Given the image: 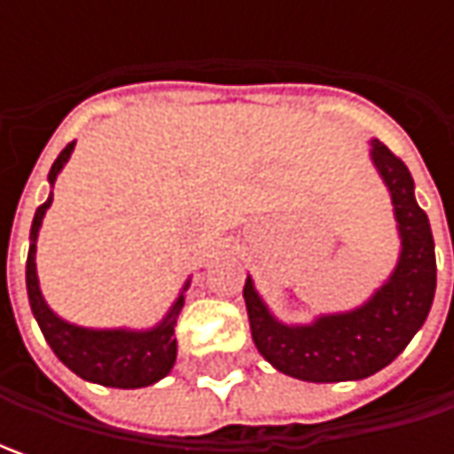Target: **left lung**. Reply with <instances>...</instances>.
<instances>
[{"label":"left lung","mask_w":454,"mask_h":454,"mask_svg":"<svg viewBox=\"0 0 454 454\" xmlns=\"http://www.w3.org/2000/svg\"><path fill=\"white\" fill-rule=\"evenodd\" d=\"M369 159L389 192L399 235V257L389 278L348 310L318 313L308 323L280 321L254 288L245 283L253 340L278 372L313 381H358L399 356L427 321L437 288L434 239L427 215L414 200V179L402 159L381 141H369Z\"/></svg>","instance_id":"8db88e82"}]
</instances>
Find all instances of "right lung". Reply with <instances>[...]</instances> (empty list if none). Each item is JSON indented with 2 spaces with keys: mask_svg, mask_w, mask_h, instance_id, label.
<instances>
[{
  "mask_svg": "<svg viewBox=\"0 0 454 454\" xmlns=\"http://www.w3.org/2000/svg\"><path fill=\"white\" fill-rule=\"evenodd\" d=\"M75 149V141L67 144L55 159V164L47 174L50 184V197L43 207H37L32 230H29V253H27V298L32 316L43 331L44 340L55 351V356L62 364L78 374L80 379L100 384V387H114V389H141L161 381L176 364V339H174V325L184 308V293L189 290L192 278L179 290L174 303L168 305L164 318L151 325V328H88L78 323L65 321L58 316L47 301H44L40 278H37V237L43 219L52 204V189L60 176L65 164L70 161Z\"/></svg>",
  "mask_w": 454,
  "mask_h": 454,
  "instance_id": "right-lung-1",
  "label": "right lung"
}]
</instances>
